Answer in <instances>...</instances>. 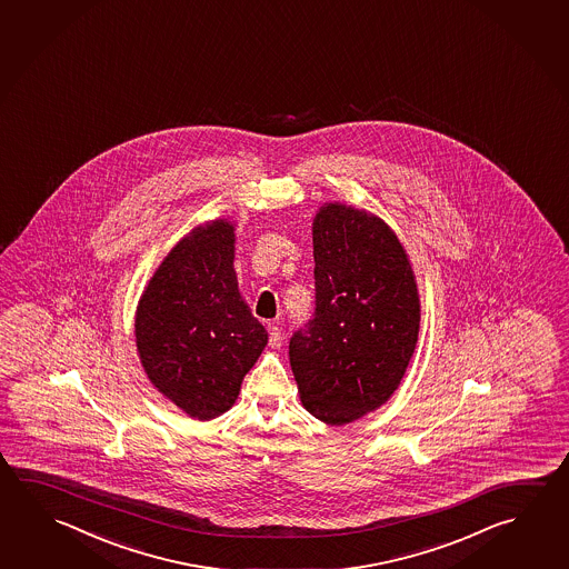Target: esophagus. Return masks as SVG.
<instances>
[{"mask_svg":"<svg viewBox=\"0 0 569 569\" xmlns=\"http://www.w3.org/2000/svg\"><path fill=\"white\" fill-rule=\"evenodd\" d=\"M283 343V336H281V329L278 326H270V346L273 349L281 348Z\"/></svg>","mask_w":569,"mask_h":569,"instance_id":"34e87169","label":"esophagus"}]
</instances>
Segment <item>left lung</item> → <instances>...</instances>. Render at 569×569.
Instances as JSON below:
<instances>
[{
	"instance_id": "left-lung-1",
	"label": "left lung",
	"mask_w": 569,
	"mask_h": 569,
	"mask_svg": "<svg viewBox=\"0 0 569 569\" xmlns=\"http://www.w3.org/2000/svg\"><path fill=\"white\" fill-rule=\"evenodd\" d=\"M313 261L316 309L289 339V363L303 408L343 426L398 389L418 343V286L388 223L343 203L316 213Z\"/></svg>"
}]
</instances>
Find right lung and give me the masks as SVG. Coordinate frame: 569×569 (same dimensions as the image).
Instances as JSON below:
<instances>
[{
	"instance_id": "right-lung-1",
	"label": "right lung",
	"mask_w": 569,
	"mask_h": 569,
	"mask_svg": "<svg viewBox=\"0 0 569 569\" xmlns=\"http://www.w3.org/2000/svg\"><path fill=\"white\" fill-rule=\"evenodd\" d=\"M233 223L208 221L161 261L136 313V343L151 383L190 418L236 403L268 331L241 299Z\"/></svg>"
}]
</instances>
